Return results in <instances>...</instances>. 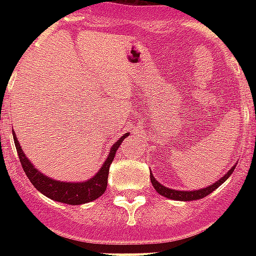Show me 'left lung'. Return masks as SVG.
Masks as SVG:
<instances>
[{
  "label": "left lung",
  "mask_w": 256,
  "mask_h": 256,
  "mask_svg": "<svg viewBox=\"0 0 256 256\" xmlns=\"http://www.w3.org/2000/svg\"><path fill=\"white\" fill-rule=\"evenodd\" d=\"M235 166H236V164H234V166H232L230 170L227 171L226 174L223 175V176H220V178H219L216 182L212 183V184H210V186L203 187V188H199V190H191V191L174 190V188L166 187V186H164L162 183L158 182L156 178H154V175H152V171H150V179H152V187H154V188L156 190V192L162 195V196H164V198H168V199H174V200H186L187 202V200H196V199L204 198V196H207V195L210 194V192H212L214 190H216V188H218V187L220 186L223 182H226L227 179H228V176L232 174V171L235 170Z\"/></svg>",
  "instance_id": "1"
}]
</instances>
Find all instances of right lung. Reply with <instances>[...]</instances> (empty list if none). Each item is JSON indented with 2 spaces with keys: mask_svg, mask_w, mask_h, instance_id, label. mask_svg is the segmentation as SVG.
Masks as SVG:
<instances>
[{
  "mask_svg": "<svg viewBox=\"0 0 256 256\" xmlns=\"http://www.w3.org/2000/svg\"><path fill=\"white\" fill-rule=\"evenodd\" d=\"M128 136V132H126L116 140V144H112L108 158L102 164V168L96 171V174L94 176H92L88 180H84V182H64V180L49 178L48 175H45L38 168H34L29 158L25 156V152H22L17 136L13 132L14 144H16V148H17L20 162H21L22 168L25 171L26 176L29 178L32 184L48 198L57 200V202L66 203V204H74V206L96 200V198H100V195L104 194L106 187H108L110 164L114 160V156H116V152L120 148V144H122V140Z\"/></svg>",
  "mask_w": 256,
  "mask_h": 256,
  "instance_id": "add662e5",
  "label": "right lung"
}]
</instances>
